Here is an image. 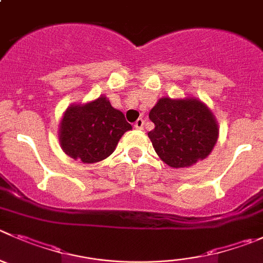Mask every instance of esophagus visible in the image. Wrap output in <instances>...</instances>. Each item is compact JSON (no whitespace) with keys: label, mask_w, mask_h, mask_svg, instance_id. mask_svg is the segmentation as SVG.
I'll return each mask as SVG.
<instances>
[{"label":"esophagus","mask_w":263,"mask_h":263,"mask_svg":"<svg viewBox=\"0 0 263 263\" xmlns=\"http://www.w3.org/2000/svg\"><path fill=\"white\" fill-rule=\"evenodd\" d=\"M143 126H144V121L142 119H138L136 121V124H134V127H136V129H138V130L143 129Z\"/></svg>","instance_id":"1"}]
</instances>
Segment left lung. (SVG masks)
<instances>
[{
    "mask_svg": "<svg viewBox=\"0 0 263 263\" xmlns=\"http://www.w3.org/2000/svg\"><path fill=\"white\" fill-rule=\"evenodd\" d=\"M148 132L159 158L172 168H186L210 155L218 141V122L196 98H161L148 115Z\"/></svg>",
    "mask_w": 263,
    "mask_h": 263,
    "instance_id": "obj_1",
    "label": "left lung"
}]
</instances>
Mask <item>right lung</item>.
<instances>
[{"label":"right lung","mask_w":263,"mask_h":263,"mask_svg":"<svg viewBox=\"0 0 263 263\" xmlns=\"http://www.w3.org/2000/svg\"><path fill=\"white\" fill-rule=\"evenodd\" d=\"M132 125L124 113L110 105L105 96L65 110L59 130L61 148L83 163H98L115 151L120 138Z\"/></svg>","instance_id":"right-lung-1"}]
</instances>
